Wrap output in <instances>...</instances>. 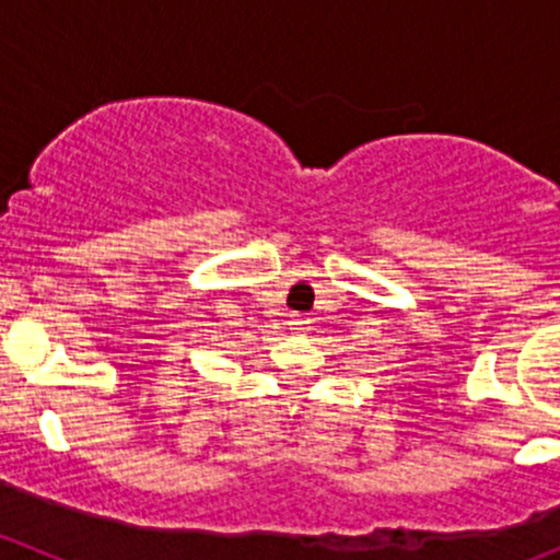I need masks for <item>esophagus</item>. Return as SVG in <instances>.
<instances>
[{
    "label": "esophagus",
    "instance_id": "34e87169",
    "mask_svg": "<svg viewBox=\"0 0 560 560\" xmlns=\"http://www.w3.org/2000/svg\"><path fill=\"white\" fill-rule=\"evenodd\" d=\"M290 330H295V332H303V330H308V319L303 314H292L290 316Z\"/></svg>",
    "mask_w": 560,
    "mask_h": 560
}]
</instances>
